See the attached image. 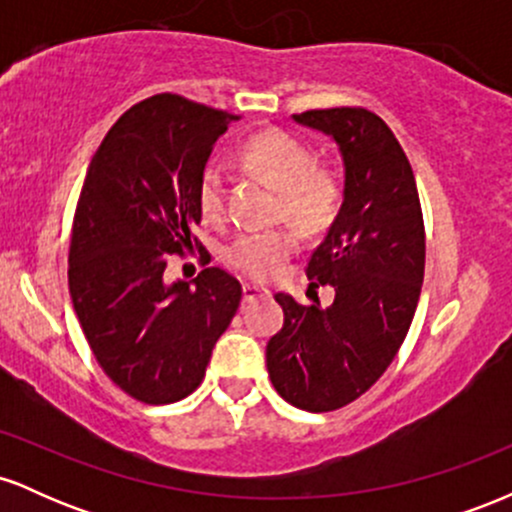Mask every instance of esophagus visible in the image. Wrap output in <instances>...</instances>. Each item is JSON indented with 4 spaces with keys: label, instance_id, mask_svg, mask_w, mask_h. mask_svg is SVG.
<instances>
[{
    "label": "esophagus",
    "instance_id": "obj_1",
    "mask_svg": "<svg viewBox=\"0 0 512 512\" xmlns=\"http://www.w3.org/2000/svg\"><path fill=\"white\" fill-rule=\"evenodd\" d=\"M267 296H269V289H264V286L243 284V301L245 303H252V301H257V298H267Z\"/></svg>",
    "mask_w": 512,
    "mask_h": 512
}]
</instances>
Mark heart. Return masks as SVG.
Returning a JSON list of instances; mask_svg holds the SVG:
<instances>
[{
  "label": "heart",
  "instance_id": "obj_1",
  "mask_svg": "<svg viewBox=\"0 0 512 512\" xmlns=\"http://www.w3.org/2000/svg\"><path fill=\"white\" fill-rule=\"evenodd\" d=\"M243 161L279 190V219L291 221L308 236L322 233L334 221L342 199L339 182L330 170L315 166L310 149L296 137L281 129L260 132L245 144ZM197 199L204 219L219 221L226 211V175L216 163L204 166L199 175ZM296 243V233L289 228L245 231L228 248V262L240 274L262 281L284 267Z\"/></svg>",
  "mask_w": 512,
  "mask_h": 512
}]
</instances>
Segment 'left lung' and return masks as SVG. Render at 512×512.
Returning <instances> with one entry per match:
<instances>
[{
	"mask_svg": "<svg viewBox=\"0 0 512 512\" xmlns=\"http://www.w3.org/2000/svg\"><path fill=\"white\" fill-rule=\"evenodd\" d=\"M293 120L342 151L344 202L305 267L308 291L332 286L334 301L276 293L284 327L267 344V370L293 407L334 411L375 385L407 337L424 284V216L409 158L378 115L327 108Z\"/></svg>",
	"mask_w": 512,
	"mask_h": 512,
	"instance_id": "obj_1",
	"label": "left lung"
}]
</instances>
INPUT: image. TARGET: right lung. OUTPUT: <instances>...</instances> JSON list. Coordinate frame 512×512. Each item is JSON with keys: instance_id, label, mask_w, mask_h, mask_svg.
Instances as JSON below:
<instances>
[{"instance_id": "right-lung-1", "label": "right lung", "mask_w": 512, "mask_h": 512, "mask_svg": "<svg viewBox=\"0 0 512 512\" xmlns=\"http://www.w3.org/2000/svg\"><path fill=\"white\" fill-rule=\"evenodd\" d=\"M226 110L158 93L110 127L88 166L69 245V293L98 366L129 397L170 404L192 395L243 289L209 267L192 233L197 185ZM200 250L205 269L168 285L173 254Z\"/></svg>"}]
</instances>
